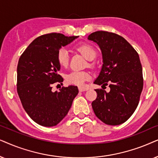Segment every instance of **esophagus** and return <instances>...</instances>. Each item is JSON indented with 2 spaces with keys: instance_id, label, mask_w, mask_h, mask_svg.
<instances>
[{
  "instance_id": "1",
  "label": "esophagus",
  "mask_w": 158,
  "mask_h": 158,
  "mask_svg": "<svg viewBox=\"0 0 158 158\" xmlns=\"http://www.w3.org/2000/svg\"><path fill=\"white\" fill-rule=\"evenodd\" d=\"M87 89H88L87 88H85V87H79V92H85V91H87Z\"/></svg>"
}]
</instances>
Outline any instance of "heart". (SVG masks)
Segmentation results:
<instances>
[{
	"label": "heart",
	"mask_w": 158,
	"mask_h": 158,
	"mask_svg": "<svg viewBox=\"0 0 158 158\" xmlns=\"http://www.w3.org/2000/svg\"><path fill=\"white\" fill-rule=\"evenodd\" d=\"M78 51L86 59L92 60L96 56V50L92 45L89 44H83L77 48ZM57 60L60 66L66 67L68 66L69 61V52L66 48H60L58 51ZM90 75L86 71H73L69 73L66 76V81L69 84L81 86L85 83V81L89 79Z\"/></svg>",
	"instance_id": "1"
}]
</instances>
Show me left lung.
I'll list each match as a JSON object with an SVG mask.
<instances>
[{"label":"left lung","instance_id":"1","mask_svg":"<svg viewBox=\"0 0 158 158\" xmlns=\"http://www.w3.org/2000/svg\"><path fill=\"white\" fill-rule=\"evenodd\" d=\"M98 44L102 66L94 84L109 85L110 92L95 89L92 102L94 114L108 125L124 123L137 108L143 89L142 67L139 56L126 40L115 33L98 31L88 36Z\"/></svg>","mask_w":158,"mask_h":158}]
</instances>
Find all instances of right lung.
Wrapping results in <instances>:
<instances>
[{
	"label": "right lung",
	"instance_id": "obj_1",
	"mask_svg": "<svg viewBox=\"0 0 158 158\" xmlns=\"http://www.w3.org/2000/svg\"><path fill=\"white\" fill-rule=\"evenodd\" d=\"M79 37L60 33L42 35L33 40L20 56L17 66V92L29 116L39 125L56 126L71 108L79 90L77 86L52 92L54 83L64 81L58 74V51Z\"/></svg>",
	"mask_w": 158,
	"mask_h": 158
}]
</instances>
